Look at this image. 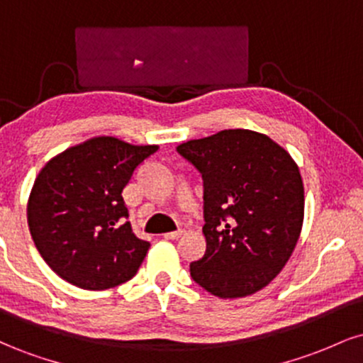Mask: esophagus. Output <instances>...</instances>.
I'll return each mask as SVG.
<instances>
[{"instance_id":"1","label":"esophagus","mask_w":363,"mask_h":363,"mask_svg":"<svg viewBox=\"0 0 363 363\" xmlns=\"http://www.w3.org/2000/svg\"><path fill=\"white\" fill-rule=\"evenodd\" d=\"M182 235V230H176V232H167V234H164V239L167 240H176L179 237Z\"/></svg>"}]
</instances>
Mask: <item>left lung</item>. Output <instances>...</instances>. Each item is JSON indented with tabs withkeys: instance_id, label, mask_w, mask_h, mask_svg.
I'll return each instance as SVG.
<instances>
[{
	"instance_id": "left-lung-1",
	"label": "left lung",
	"mask_w": 363,
	"mask_h": 363,
	"mask_svg": "<svg viewBox=\"0 0 363 363\" xmlns=\"http://www.w3.org/2000/svg\"><path fill=\"white\" fill-rule=\"evenodd\" d=\"M201 172L206 252L191 277L220 298L264 289L290 259L303 223V182L290 153L251 129L177 147Z\"/></svg>"
}]
</instances>
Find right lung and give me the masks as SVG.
Here are the masks:
<instances>
[{
	"instance_id": "add662e5",
	"label": "right lung",
	"mask_w": 363,
	"mask_h": 363,
	"mask_svg": "<svg viewBox=\"0 0 363 363\" xmlns=\"http://www.w3.org/2000/svg\"><path fill=\"white\" fill-rule=\"evenodd\" d=\"M157 150L95 136L44 165L30 191L27 222L37 251L57 277L83 290H107L135 277L150 242L133 232L123 189Z\"/></svg>"
}]
</instances>
